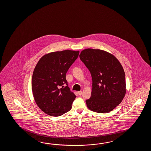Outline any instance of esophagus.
I'll return each mask as SVG.
<instances>
[{"label": "esophagus", "mask_w": 151, "mask_h": 151, "mask_svg": "<svg viewBox=\"0 0 151 151\" xmlns=\"http://www.w3.org/2000/svg\"><path fill=\"white\" fill-rule=\"evenodd\" d=\"M82 93H83V92H82L81 91H79V92H78V94H79V96H81V95H82Z\"/></svg>", "instance_id": "34e87169"}]
</instances>
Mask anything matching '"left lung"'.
<instances>
[{
	"label": "left lung",
	"instance_id": "obj_1",
	"mask_svg": "<svg viewBox=\"0 0 151 151\" xmlns=\"http://www.w3.org/2000/svg\"><path fill=\"white\" fill-rule=\"evenodd\" d=\"M79 57L92 78L91 96L86 100L87 107L96 112H109L125 96V73L122 65L113 55L99 49H85Z\"/></svg>",
	"mask_w": 151,
	"mask_h": 151
}]
</instances>
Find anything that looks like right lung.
Here are the masks:
<instances>
[{
	"mask_svg": "<svg viewBox=\"0 0 151 151\" xmlns=\"http://www.w3.org/2000/svg\"><path fill=\"white\" fill-rule=\"evenodd\" d=\"M79 53L71 50L53 52L42 56L36 65L32 92L37 105L46 114L58 116L71 110L76 96L68 86L66 74Z\"/></svg>",
	"mask_w": 151,
	"mask_h": 151,
	"instance_id": "add662e5",
	"label": "right lung"
}]
</instances>
